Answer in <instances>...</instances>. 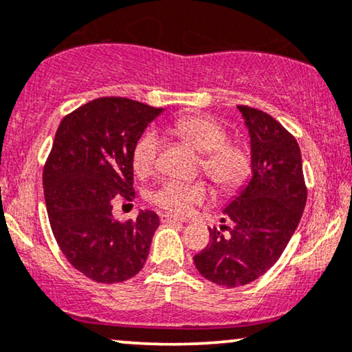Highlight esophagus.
<instances>
[{"label":"esophagus","instance_id":"1","mask_svg":"<svg viewBox=\"0 0 352 352\" xmlns=\"http://www.w3.org/2000/svg\"><path fill=\"white\" fill-rule=\"evenodd\" d=\"M161 222L162 223H184L185 219L175 217V215H170V214H164L161 215Z\"/></svg>","mask_w":352,"mask_h":352}]
</instances>
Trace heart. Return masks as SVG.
<instances>
[{
  "label": "heart",
  "mask_w": 352,
  "mask_h": 352,
  "mask_svg": "<svg viewBox=\"0 0 352 352\" xmlns=\"http://www.w3.org/2000/svg\"><path fill=\"white\" fill-rule=\"evenodd\" d=\"M172 132L203 153L201 167L220 188H235L250 173L251 156L241 144L228 142V133L217 120L206 116H185L172 124ZM161 151V137L153 130L135 143L132 161L140 177L153 173ZM153 203L173 215H186L208 199L203 182L167 180L151 193Z\"/></svg>",
  "instance_id": "b5f03b06"
}]
</instances>
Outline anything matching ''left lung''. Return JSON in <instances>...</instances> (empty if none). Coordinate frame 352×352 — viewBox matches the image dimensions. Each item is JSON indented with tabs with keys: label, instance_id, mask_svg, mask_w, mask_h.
<instances>
[{
	"label": "left lung",
	"instance_id": "1",
	"mask_svg": "<svg viewBox=\"0 0 352 352\" xmlns=\"http://www.w3.org/2000/svg\"><path fill=\"white\" fill-rule=\"evenodd\" d=\"M251 140V179L223 208L232 227L193 257L209 282L227 288L248 285L270 269L292 240L307 199L301 151L280 122L254 107L238 106Z\"/></svg>",
	"mask_w": 352,
	"mask_h": 352
}]
</instances>
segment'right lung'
Listing matches in <instances>:
<instances>
[{
    "mask_svg": "<svg viewBox=\"0 0 352 352\" xmlns=\"http://www.w3.org/2000/svg\"><path fill=\"white\" fill-rule=\"evenodd\" d=\"M161 107L119 96L98 98L60 120L45 164L51 230L67 261L98 283L135 277L149 254L159 217H112L116 199L132 201L135 143Z\"/></svg>",
    "mask_w": 352,
    "mask_h": 352,
    "instance_id": "add662e5",
    "label": "right lung"
}]
</instances>
